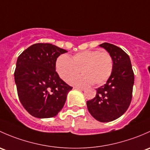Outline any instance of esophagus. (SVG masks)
<instances>
[{"label":"esophagus","instance_id":"1","mask_svg":"<svg viewBox=\"0 0 150 150\" xmlns=\"http://www.w3.org/2000/svg\"><path fill=\"white\" fill-rule=\"evenodd\" d=\"M74 89H80V90H84V89H85V88L81 87V86H74Z\"/></svg>","mask_w":150,"mask_h":150}]
</instances>
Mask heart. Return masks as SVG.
<instances>
[{
    "instance_id": "1",
    "label": "heart",
    "mask_w": 150,
    "mask_h": 150,
    "mask_svg": "<svg viewBox=\"0 0 150 150\" xmlns=\"http://www.w3.org/2000/svg\"><path fill=\"white\" fill-rule=\"evenodd\" d=\"M55 70L60 78L69 82L81 71L84 74L72 81L74 84H104L113 70V61L107 51L85 50L69 58L61 55L55 61Z\"/></svg>"
}]
</instances>
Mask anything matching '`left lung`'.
<instances>
[{"instance_id":"8db88e82","label":"left lung","mask_w":150,"mask_h":150,"mask_svg":"<svg viewBox=\"0 0 150 150\" xmlns=\"http://www.w3.org/2000/svg\"><path fill=\"white\" fill-rule=\"evenodd\" d=\"M111 55L113 70L106 84L96 89V96L86 102L92 117L100 122H110L121 117L129 108L132 99L134 74L128 54L110 43L100 45Z\"/></svg>"}]
</instances>
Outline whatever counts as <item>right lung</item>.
<instances>
[{"mask_svg": "<svg viewBox=\"0 0 150 150\" xmlns=\"http://www.w3.org/2000/svg\"><path fill=\"white\" fill-rule=\"evenodd\" d=\"M66 50L50 43H36L24 50L14 71L18 99L32 116H55L64 107L72 88L55 71V61Z\"/></svg>", "mask_w": 150, "mask_h": 150, "instance_id": "right-lung-1", "label": "right lung"}]
</instances>
